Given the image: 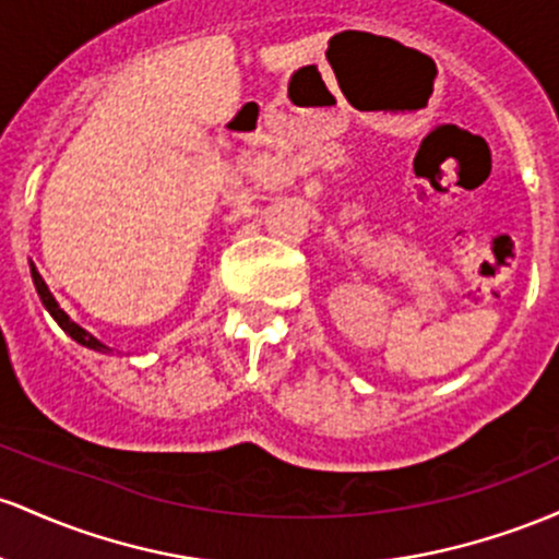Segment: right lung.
Here are the masks:
<instances>
[{
  "label": "right lung",
  "instance_id": "right-lung-1",
  "mask_svg": "<svg viewBox=\"0 0 559 559\" xmlns=\"http://www.w3.org/2000/svg\"><path fill=\"white\" fill-rule=\"evenodd\" d=\"M31 277H34L36 293H39V298H41L44 309H47L49 313H52V319H55V322H58V324H60V328H62V332H68V335H71V337H73V341H76V343H81V346L92 348V350H103V354H105V350H110L108 346H103V343H99V341H97V337H94V335H90V332H86L84 328H79V324H76V322H73V319H71V317H68V313H66V311H62V309H60V306H58V300H55V296H52V293H49L47 282H44V280H41V274H39V272H36V266H34V263H31Z\"/></svg>",
  "mask_w": 559,
  "mask_h": 559
}]
</instances>
